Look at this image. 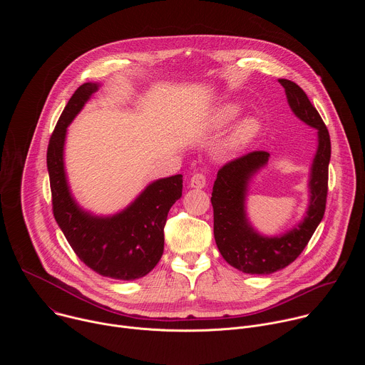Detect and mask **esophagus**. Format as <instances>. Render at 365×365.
Returning a JSON list of instances; mask_svg holds the SVG:
<instances>
[{"mask_svg": "<svg viewBox=\"0 0 365 365\" xmlns=\"http://www.w3.org/2000/svg\"><path fill=\"white\" fill-rule=\"evenodd\" d=\"M206 185V178L202 175V173H195L192 178H190V182H189V186L193 187V189H202L205 187Z\"/></svg>", "mask_w": 365, "mask_h": 365, "instance_id": "obj_1", "label": "esophagus"}]
</instances>
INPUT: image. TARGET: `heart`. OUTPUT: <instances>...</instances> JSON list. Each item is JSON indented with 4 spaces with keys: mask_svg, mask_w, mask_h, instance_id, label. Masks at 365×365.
<instances>
[{
    "mask_svg": "<svg viewBox=\"0 0 365 365\" xmlns=\"http://www.w3.org/2000/svg\"><path fill=\"white\" fill-rule=\"evenodd\" d=\"M240 115V107L237 103H222L207 120V130L221 131L228 127ZM259 133V121L255 117H245L232 128L225 141V150L230 153L245 148Z\"/></svg>",
    "mask_w": 365,
    "mask_h": 365,
    "instance_id": "obj_1",
    "label": "heart"
}]
</instances>
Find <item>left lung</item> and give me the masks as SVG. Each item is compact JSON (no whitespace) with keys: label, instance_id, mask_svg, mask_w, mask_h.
I'll return each instance as SVG.
<instances>
[{"label":"left lung","instance_id":"1","mask_svg":"<svg viewBox=\"0 0 365 365\" xmlns=\"http://www.w3.org/2000/svg\"><path fill=\"white\" fill-rule=\"evenodd\" d=\"M293 114L318 130V150L309 178V205L303 220L282 235L259 234L248 221L245 199L252 176L269 162L267 151H252L218 170L212 189L214 237L225 262L247 274H272L287 267L300 255L321 224L328 193L331 160L329 133L303 89L292 81L279 79Z\"/></svg>","mask_w":365,"mask_h":365}]
</instances>
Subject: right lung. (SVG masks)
<instances>
[{"label": "right lung", "instance_id": "obj_1", "mask_svg": "<svg viewBox=\"0 0 365 365\" xmlns=\"http://www.w3.org/2000/svg\"><path fill=\"white\" fill-rule=\"evenodd\" d=\"M99 83L81 85L65 107L47 147V170L55 220L72 250L89 269L115 280H135L160 262L165 224L180 199L182 175L151 182L127 207L114 215H93L75 200L65 170V140L69 124L98 91Z\"/></svg>", "mask_w": 365, "mask_h": 365}]
</instances>
